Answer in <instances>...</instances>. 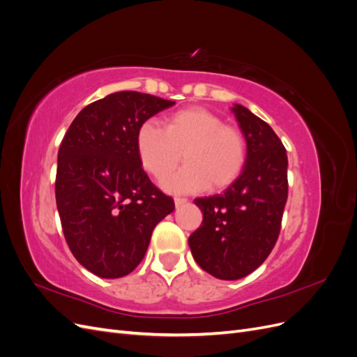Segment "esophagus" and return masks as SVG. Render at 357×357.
Here are the masks:
<instances>
[{
    "label": "esophagus",
    "mask_w": 357,
    "mask_h": 357,
    "mask_svg": "<svg viewBox=\"0 0 357 357\" xmlns=\"http://www.w3.org/2000/svg\"><path fill=\"white\" fill-rule=\"evenodd\" d=\"M186 202H188V199H186V198H174V204H176V207H180V205L186 204Z\"/></svg>",
    "instance_id": "1"
}]
</instances>
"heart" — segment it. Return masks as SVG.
<instances>
[{"label":"heart","instance_id":"obj_1","mask_svg":"<svg viewBox=\"0 0 357 357\" xmlns=\"http://www.w3.org/2000/svg\"><path fill=\"white\" fill-rule=\"evenodd\" d=\"M135 147L139 164L158 180L168 177L183 158L186 165L162 183L176 193L198 192L208 186L213 190L228 188L240 177L245 164L243 134L201 107L169 114L162 128L142 125Z\"/></svg>","mask_w":357,"mask_h":357}]
</instances>
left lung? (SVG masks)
Masks as SVG:
<instances>
[{"instance_id":"8db88e82","label":"left lung","mask_w":357,"mask_h":357,"mask_svg":"<svg viewBox=\"0 0 357 357\" xmlns=\"http://www.w3.org/2000/svg\"><path fill=\"white\" fill-rule=\"evenodd\" d=\"M232 113L247 143L240 177L222 195L198 198L202 223L189 236L197 264L220 280H238L271 253L287 201V155L273 128L241 104Z\"/></svg>"}]
</instances>
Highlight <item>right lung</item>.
<instances>
[{"label":"right lung","instance_id":"add662e5","mask_svg":"<svg viewBox=\"0 0 357 357\" xmlns=\"http://www.w3.org/2000/svg\"><path fill=\"white\" fill-rule=\"evenodd\" d=\"M176 102L135 91L95 101L75 116L58 152L56 205L71 253L101 278L143 261L155 226L174 210L144 172L135 135Z\"/></svg>","mask_w":357,"mask_h":357}]
</instances>
